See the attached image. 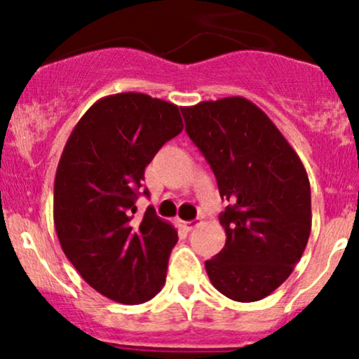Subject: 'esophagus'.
Segmentation results:
<instances>
[{
	"label": "esophagus",
	"mask_w": 359,
	"mask_h": 359,
	"mask_svg": "<svg viewBox=\"0 0 359 359\" xmlns=\"http://www.w3.org/2000/svg\"><path fill=\"white\" fill-rule=\"evenodd\" d=\"M179 222L184 229H187V231H192L194 228H197V221H179Z\"/></svg>",
	"instance_id": "obj_1"
}]
</instances>
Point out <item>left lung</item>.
Listing matches in <instances>:
<instances>
[{
  "mask_svg": "<svg viewBox=\"0 0 359 359\" xmlns=\"http://www.w3.org/2000/svg\"><path fill=\"white\" fill-rule=\"evenodd\" d=\"M185 131L216 175L226 243L205 262L226 297L257 302L282 285L306 250L311 184L302 160L273 121L241 96L180 108Z\"/></svg>",
  "mask_w": 359,
  "mask_h": 359,
  "instance_id": "obj_1",
  "label": "left lung"
}]
</instances>
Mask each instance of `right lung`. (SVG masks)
I'll return each mask as SVG.
<instances>
[{
    "label": "right lung",
    "mask_w": 359,
    "mask_h": 359,
    "mask_svg": "<svg viewBox=\"0 0 359 359\" xmlns=\"http://www.w3.org/2000/svg\"><path fill=\"white\" fill-rule=\"evenodd\" d=\"M182 130L179 106L143 93L111 94L86 111L60 155L57 238L81 277L114 302L143 304L165 283L177 229L154 208L135 219V201L148 163Z\"/></svg>",
    "instance_id": "add662e5"
}]
</instances>
